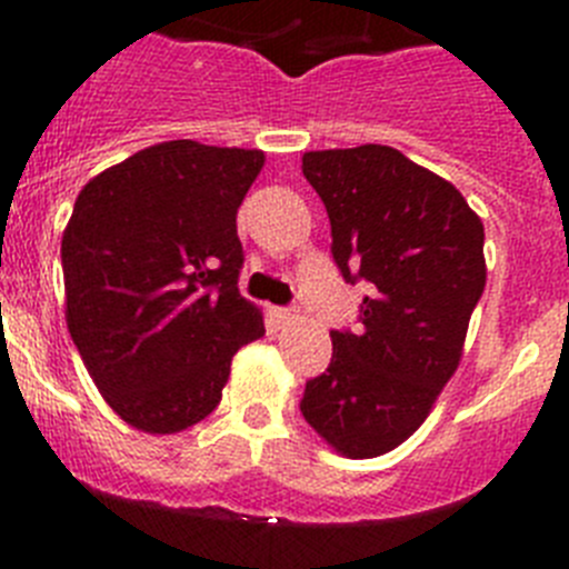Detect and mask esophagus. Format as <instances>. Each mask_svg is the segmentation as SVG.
<instances>
[{"label":"esophagus","instance_id":"esophagus-1","mask_svg":"<svg viewBox=\"0 0 569 569\" xmlns=\"http://www.w3.org/2000/svg\"><path fill=\"white\" fill-rule=\"evenodd\" d=\"M279 319L284 321V325H290V321L299 319V310H296V308H281L279 310Z\"/></svg>","mask_w":569,"mask_h":569}]
</instances>
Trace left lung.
Returning a JSON list of instances; mask_svg holds the SVG:
<instances>
[{"instance_id": "8db88e82", "label": "left lung", "mask_w": 569, "mask_h": 569, "mask_svg": "<svg viewBox=\"0 0 569 569\" xmlns=\"http://www.w3.org/2000/svg\"><path fill=\"white\" fill-rule=\"evenodd\" d=\"M301 173L325 202L345 281H367L359 330H330L333 359L301 416L347 459L410 439L461 361L485 293V224L453 184L387 144L310 150Z\"/></svg>"}]
</instances>
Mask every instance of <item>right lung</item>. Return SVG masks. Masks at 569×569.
I'll list each match as a JSON object with an SVG mask.
<instances>
[{"label":"right lung","instance_id":"right-lung-1","mask_svg":"<svg viewBox=\"0 0 569 569\" xmlns=\"http://www.w3.org/2000/svg\"><path fill=\"white\" fill-rule=\"evenodd\" d=\"M264 153L190 139L93 176L62 236L64 319L90 379L144 433L188 430L222 401L236 350L264 336L239 293L236 213Z\"/></svg>","mask_w":569,"mask_h":569}]
</instances>
